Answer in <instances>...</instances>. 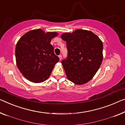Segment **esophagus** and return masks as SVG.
<instances>
[{
	"label": "esophagus",
	"mask_w": 125,
	"mask_h": 125,
	"mask_svg": "<svg viewBox=\"0 0 125 125\" xmlns=\"http://www.w3.org/2000/svg\"><path fill=\"white\" fill-rule=\"evenodd\" d=\"M59 60H61V59H62V55H59Z\"/></svg>",
	"instance_id": "34e87169"
}]
</instances>
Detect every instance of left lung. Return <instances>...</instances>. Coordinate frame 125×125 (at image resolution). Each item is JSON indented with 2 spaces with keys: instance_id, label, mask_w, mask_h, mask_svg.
Here are the masks:
<instances>
[{
  "instance_id": "obj_1",
  "label": "left lung",
  "mask_w": 125,
  "mask_h": 125,
  "mask_svg": "<svg viewBox=\"0 0 125 125\" xmlns=\"http://www.w3.org/2000/svg\"><path fill=\"white\" fill-rule=\"evenodd\" d=\"M66 42L68 54L62 61L69 80L77 85L90 81L103 60V42L90 31L77 29L61 35Z\"/></svg>"
}]
</instances>
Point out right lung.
Masks as SVG:
<instances>
[{
  "instance_id": "add662e5",
  "label": "right lung",
  "mask_w": 125,
  "mask_h": 125,
  "mask_svg": "<svg viewBox=\"0 0 125 125\" xmlns=\"http://www.w3.org/2000/svg\"><path fill=\"white\" fill-rule=\"evenodd\" d=\"M55 32L45 33L42 29L31 30L23 35L16 46L17 66L26 79L35 83H42L51 75L59 61L51 44Z\"/></svg>"
}]
</instances>
